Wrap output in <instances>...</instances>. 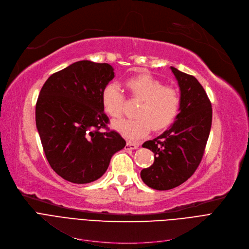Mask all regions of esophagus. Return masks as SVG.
Masks as SVG:
<instances>
[{
  "instance_id": "1",
  "label": "esophagus",
  "mask_w": 249,
  "mask_h": 249,
  "mask_svg": "<svg viewBox=\"0 0 249 249\" xmlns=\"http://www.w3.org/2000/svg\"><path fill=\"white\" fill-rule=\"evenodd\" d=\"M139 148V144L138 143H135V142H127L126 144H125V150L126 151H130V150H136Z\"/></svg>"
}]
</instances>
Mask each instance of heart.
Wrapping results in <instances>:
<instances>
[{
    "label": "heart",
    "instance_id": "obj_1",
    "mask_svg": "<svg viewBox=\"0 0 249 249\" xmlns=\"http://www.w3.org/2000/svg\"><path fill=\"white\" fill-rule=\"evenodd\" d=\"M131 95L141 100L137 119L114 122L112 127L129 141H137L147 136L152 127L159 131L169 127L176 120L180 110L181 98L177 90L150 74H141L126 81ZM102 106L113 119L124 112V96L120 87L110 83L102 91Z\"/></svg>",
    "mask_w": 249,
    "mask_h": 249
}]
</instances>
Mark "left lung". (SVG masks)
<instances>
[{
  "label": "left lung",
  "mask_w": 249,
  "mask_h": 249,
  "mask_svg": "<svg viewBox=\"0 0 249 249\" xmlns=\"http://www.w3.org/2000/svg\"><path fill=\"white\" fill-rule=\"evenodd\" d=\"M180 89V110L174 124L152 141L142 143L155 162L142 170L141 178L152 189L170 190L192 176L198 168L212 124L211 102L203 86L192 75L171 66Z\"/></svg>",
  "instance_id": "1"
}]
</instances>
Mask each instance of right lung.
<instances>
[{
    "label": "right lung",
    "mask_w": 249,
    "mask_h": 249,
    "mask_svg": "<svg viewBox=\"0 0 249 249\" xmlns=\"http://www.w3.org/2000/svg\"><path fill=\"white\" fill-rule=\"evenodd\" d=\"M111 65L82 60L52 74L36 104V126L51 168L64 180L99 179L125 141L107 128L102 91L114 77Z\"/></svg>",
    "instance_id": "add662e5"
}]
</instances>
